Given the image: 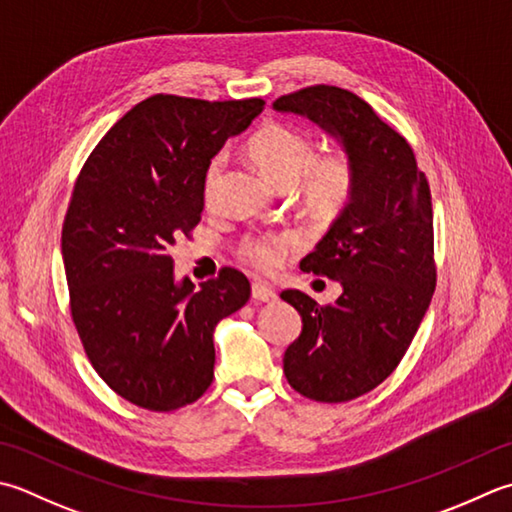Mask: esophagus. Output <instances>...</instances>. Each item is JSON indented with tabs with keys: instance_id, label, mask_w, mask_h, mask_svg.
I'll return each instance as SVG.
<instances>
[{
	"instance_id": "esophagus-1",
	"label": "esophagus",
	"mask_w": 512,
	"mask_h": 512,
	"mask_svg": "<svg viewBox=\"0 0 512 512\" xmlns=\"http://www.w3.org/2000/svg\"><path fill=\"white\" fill-rule=\"evenodd\" d=\"M250 295H253V299H257V302H275L277 299L273 288H268L266 284H259V282H255L253 288H250Z\"/></svg>"
}]
</instances>
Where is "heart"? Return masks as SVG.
Returning a JSON list of instances; mask_svg holds the SVG:
<instances>
[{
    "label": "heart",
    "instance_id": "b5f03b06",
    "mask_svg": "<svg viewBox=\"0 0 512 512\" xmlns=\"http://www.w3.org/2000/svg\"><path fill=\"white\" fill-rule=\"evenodd\" d=\"M246 148L270 182L282 188L295 186L299 204L319 219L342 215L355 195L357 175L353 162L342 153L315 159V142L302 130L282 122H266L248 137ZM224 164L226 157L215 155L206 166L204 197L208 204L215 202L222 186ZM299 246L302 239L295 233H259L244 239L239 255L246 264L270 273L282 266Z\"/></svg>",
    "mask_w": 512,
    "mask_h": 512
}]
</instances>
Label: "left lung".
I'll list each match as a JSON object with an SVG mask.
<instances>
[{"label": "left lung", "mask_w": 512, "mask_h": 512, "mask_svg": "<svg viewBox=\"0 0 512 512\" xmlns=\"http://www.w3.org/2000/svg\"><path fill=\"white\" fill-rule=\"evenodd\" d=\"M273 108L308 117L355 166L348 208L299 264L342 284V295L319 306L302 290L282 293L302 315V333L284 353L288 384L315 402H350L402 362L433 297L430 188L406 139L350 90L308 86Z\"/></svg>", "instance_id": "obj_1"}]
</instances>
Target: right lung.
Segmentation results:
<instances>
[{
    "mask_svg": "<svg viewBox=\"0 0 512 512\" xmlns=\"http://www.w3.org/2000/svg\"><path fill=\"white\" fill-rule=\"evenodd\" d=\"M264 99L153 95L102 137L62 228L70 315L97 375L139 408L168 413L213 382L219 319L250 297L244 273L175 279L173 246L204 210V173Z\"/></svg>",
    "mask_w": 512,
    "mask_h": 512,
    "instance_id": "add662e5",
    "label": "right lung"
}]
</instances>
